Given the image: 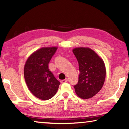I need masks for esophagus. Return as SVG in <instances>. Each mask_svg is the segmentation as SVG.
I'll return each mask as SVG.
<instances>
[{"label": "esophagus", "mask_w": 129, "mask_h": 129, "mask_svg": "<svg viewBox=\"0 0 129 129\" xmlns=\"http://www.w3.org/2000/svg\"><path fill=\"white\" fill-rule=\"evenodd\" d=\"M68 82V79L67 78H66L65 79H64V80H61V81H60V82H61V83H66Z\"/></svg>", "instance_id": "1"}]
</instances>
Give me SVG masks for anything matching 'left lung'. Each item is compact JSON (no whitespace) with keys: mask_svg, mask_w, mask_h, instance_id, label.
Instances as JSON below:
<instances>
[{"mask_svg":"<svg viewBox=\"0 0 129 129\" xmlns=\"http://www.w3.org/2000/svg\"><path fill=\"white\" fill-rule=\"evenodd\" d=\"M79 64L78 82L74 88L78 96L82 99L92 98L101 89L106 78L103 60L93 50L87 47L73 50Z\"/></svg>","mask_w":129,"mask_h":129,"instance_id":"1","label":"left lung"}]
</instances>
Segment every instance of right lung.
<instances>
[{
    "label": "right lung",
    "instance_id": "obj_1",
    "mask_svg": "<svg viewBox=\"0 0 129 129\" xmlns=\"http://www.w3.org/2000/svg\"><path fill=\"white\" fill-rule=\"evenodd\" d=\"M57 47H42L28 58L24 68L26 84L35 97L47 100L56 94L60 84L49 69V63Z\"/></svg>",
    "mask_w": 129,
    "mask_h": 129
}]
</instances>
